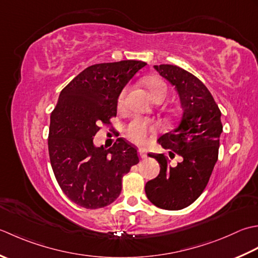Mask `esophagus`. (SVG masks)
<instances>
[{"mask_svg": "<svg viewBox=\"0 0 258 258\" xmlns=\"http://www.w3.org/2000/svg\"><path fill=\"white\" fill-rule=\"evenodd\" d=\"M138 152H139L140 158L145 159V158H147V157H148V155H147V151H146V149H144V148H139Z\"/></svg>", "mask_w": 258, "mask_h": 258, "instance_id": "34e87169", "label": "esophagus"}]
</instances>
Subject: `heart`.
<instances>
[{
  "mask_svg": "<svg viewBox=\"0 0 258 258\" xmlns=\"http://www.w3.org/2000/svg\"><path fill=\"white\" fill-rule=\"evenodd\" d=\"M149 90L151 92L152 97L159 96V94H164L166 97L167 94V87L164 82L159 80H154L149 83ZM125 94L122 93V96L120 97V102H123ZM154 130V125L150 123L144 121L140 119H135L133 122L128 125L127 129V136L130 140H133L134 143L137 144H145L148 141L150 133Z\"/></svg>",
  "mask_w": 258,
  "mask_h": 258,
  "instance_id": "b5f03b06",
  "label": "heart"
}]
</instances>
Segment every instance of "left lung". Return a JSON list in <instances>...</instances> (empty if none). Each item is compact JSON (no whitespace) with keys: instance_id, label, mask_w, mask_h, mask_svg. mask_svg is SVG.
Wrapping results in <instances>:
<instances>
[{"instance_id":"8db88e82","label":"left lung","mask_w":258,"mask_h":258,"mask_svg":"<svg viewBox=\"0 0 258 258\" xmlns=\"http://www.w3.org/2000/svg\"><path fill=\"white\" fill-rule=\"evenodd\" d=\"M159 75L175 87L181 107L176 127L159 137L169 157L182 160L171 167L162 154H149L159 162L160 172L146 183L145 190L155 206L179 210L202 195L218 159L219 138L223 133L222 112L207 87L197 77L172 64L154 66Z\"/></svg>"}]
</instances>
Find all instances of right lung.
<instances>
[{
    "label": "right lung",
    "instance_id": "obj_1",
    "mask_svg": "<svg viewBox=\"0 0 258 258\" xmlns=\"http://www.w3.org/2000/svg\"><path fill=\"white\" fill-rule=\"evenodd\" d=\"M143 61L123 60L88 67L60 92L50 118L49 155L63 192L88 209L108 206L121 192L124 173L139 162L137 149L122 138L110 148L96 147L101 123L117 115L120 93Z\"/></svg>",
    "mask_w": 258,
    "mask_h": 258
}]
</instances>
